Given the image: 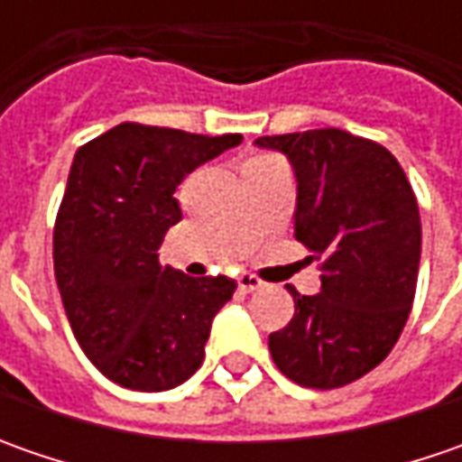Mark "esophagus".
<instances>
[{
	"label": "esophagus",
	"mask_w": 462,
	"mask_h": 462,
	"mask_svg": "<svg viewBox=\"0 0 462 462\" xmlns=\"http://www.w3.org/2000/svg\"><path fill=\"white\" fill-rule=\"evenodd\" d=\"M236 282H239V291L244 293H254L262 288V280L257 275H252V273H244V275L236 277Z\"/></svg>",
	"instance_id": "1"
}]
</instances>
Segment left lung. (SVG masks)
Segmentation results:
<instances>
[{
  "mask_svg": "<svg viewBox=\"0 0 462 462\" xmlns=\"http://www.w3.org/2000/svg\"><path fill=\"white\" fill-rule=\"evenodd\" d=\"M298 177L295 239L319 262L321 293L295 300L291 324L270 334L285 378L331 391L367 375L399 342L417 293L421 218L417 195L385 146L339 128L262 135Z\"/></svg>",
  "mask_w": 462,
  "mask_h": 462,
  "instance_id": "1",
  "label": "left lung"
}]
</instances>
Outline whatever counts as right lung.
Returning <instances> with one entry per match:
<instances>
[{
  "instance_id": "1",
  "label": "right lung",
  "mask_w": 462,
  "mask_h": 462,
  "mask_svg": "<svg viewBox=\"0 0 462 462\" xmlns=\"http://www.w3.org/2000/svg\"><path fill=\"white\" fill-rule=\"evenodd\" d=\"M239 143V134L120 123L74 156L53 226V270L84 355L123 388L169 391L203 365L213 316L236 280L162 267L159 249L182 221L177 185Z\"/></svg>"
}]
</instances>
